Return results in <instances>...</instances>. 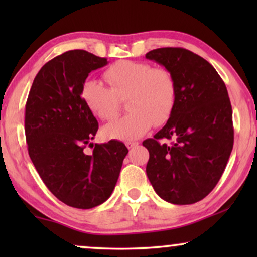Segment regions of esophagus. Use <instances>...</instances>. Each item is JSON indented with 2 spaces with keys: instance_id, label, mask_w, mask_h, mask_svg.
Masks as SVG:
<instances>
[{
  "instance_id": "esophagus-1",
  "label": "esophagus",
  "mask_w": 257,
  "mask_h": 257,
  "mask_svg": "<svg viewBox=\"0 0 257 257\" xmlns=\"http://www.w3.org/2000/svg\"><path fill=\"white\" fill-rule=\"evenodd\" d=\"M138 145H139L138 142H127V143H126V146H127V149H130V150L135 149V147H137Z\"/></svg>"
}]
</instances>
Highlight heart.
Returning a JSON list of instances; mask_svg holds the SVG:
<instances>
[{
	"label": "heart",
	"instance_id": "1",
	"mask_svg": "<svg viewBox=\"0 0 257 257\" xmlns=\"http://www.w3.org/2000/svg\"><path fill=\"white\" fill-rule=\"evenodd\" d=\"M103 77L108 87L94 79L83 84L80 98L87 110L101 120H112L117 117L120 99L126 98V108L130 111L104 126L103 135L106 138L124 142L138 139L153 124L163 125L171 118L178 89L170 70L122 59L108 66Z\"/></svg>",
	"mask_w": 257,
	"mask_h": 257
}]
</instances>
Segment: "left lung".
I'll return each instance as SVG.
<instances>
[{
  "instance_id": "left-lung-1",
  "label": "left lung",
  "mask_w": 257,
  "mask_h": 257,
  "mask_svg": "<svg viewBox=\"0 0 257 257\" xmlns=\"http://www.w3.org/2000/svg\"><path fill=\"white\" fill-rule=\"evenodd\" d=\"M146 58L170 70L178 89L166 125L143 143L150 152L146 174L165 201L191 205L213 191L233 150V111L226 84L210 63L187 49H154Z\"/></svg>"
}]
</instances>
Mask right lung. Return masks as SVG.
<instances>
[{
    "label": "right lung",
    "instance_id": "1",
    "mask_svg": "<svg viewBox=\"0 0 257 257\" xmlns=\"http://www.w3.org/2000/svg\"><path fill=\"white\" fill-rule=\"evenodd\" d=\"M107 59L85 50L52 58L35 77L26 104V139L35 168L65 205L90 209L110 198L128 150L118 140L93 144L98 121L80 98L83 84ZM87 143L95 146L90 156Z\"/></svg>",
    "mask_w": 257,
    "mask_h": 257
}]
</instances>
